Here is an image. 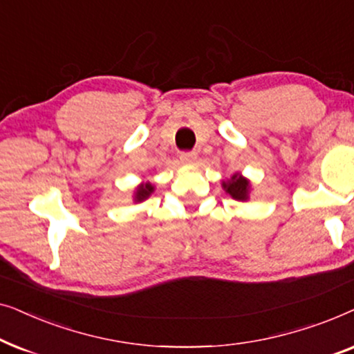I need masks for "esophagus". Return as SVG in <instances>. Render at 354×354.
<instances>
[{"mask_svg": "<svg viewBox=\"0 0 354 354\" xmlns=\"http://www.w3.org/2000/svg\"><path fill=\"white\" fill-rule=\"evenodd\" d=\"M196 159V154L193 151H183L180 153V162L182 164H193Z\"/></svg>", "mask_w": 354, "mask_h": 354, "instance_id": "obj_1", "label": "esophagus"}]
</instances>
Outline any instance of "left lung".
<instances>
[{"mask_svg": "<svg viewBox=\"0 0 354 354\" xmlns=\"http://www.w3.org/2000/svg\"><path fill=\"white\" fill-rule=\"evenodd\" d=\"M222 185H224L225 192L232 198H235V200H246L248 198V180L243 177L234 176L229 182H224Z\"/></svg>", "mask_w": 354, "mask_h": 354, "instance_id": "obj_1", "label": "left lung"}]
</instances>
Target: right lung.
<instances>
[{
  "label": "right lung",
  "mask_w": 354,
  "mask_h": 354,
  "mask_svg": "<svg viewBox=\"0 0 354 354\" xmlns=\"http://www.w3.org/2000/svg\"><path fill=\"white\" fill-rule=\"evenodd\" d=\"M153 190H154V187L151 185V183H147V185H140L138 190H137V196H135V200H137V201L147 200V198L151 195Z\"/></svg>",
  "instance_id": "obj_1"
}]
</instances>
